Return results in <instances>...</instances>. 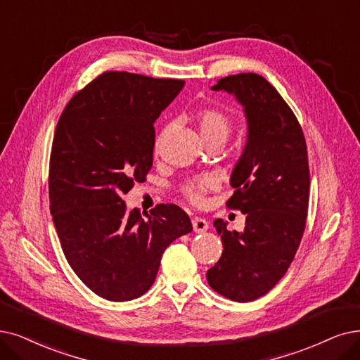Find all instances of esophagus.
Here are the masks:
<instances>
[{"label": "esophagus", "mask_w": 360, "mask_h": 360, "mask_svg": "<svg viewBox=\"0 0 360 360\" xmlns=\"http://www.w3.org/2000/svg\"><path fill=\"white\" fill-rule=\"evenodd\" d=\"M192 224H193V230H195L196 233H202V232H205V230L208 229V221L205 219H202V217H195L192 220Z\"/></svg>", "instance_id": "obj_1"}]
</instances>
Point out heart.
Masks as SVG:
<instances>
[{
    "instance_id": "obj_1",
    "label": "heart",
    "mask_w": 360,
    "mask_h": 360,
    "mask_svg": "<svg viewBox=\"0 0 360 360\" xmlns=\"http://www.w3.org/2000/svg\"><path fill=\"white\" fill-rule=\"evenodd\" d=\"M196 122L200 137H202L207 145L212 141L226 143L233 130V124L229 115L215 108H207L200 110L196 117ZM171 128L172 125L167 124L161 130V133L158 134L155 140V153H160L162 141ZM215 186H217V183H215V180L211 176H199L181 184L180 189L183 196L188 199L189 202H192L193 205H200L204 202L205 193L215 189Z\"/></svg>"
}]
</instances>
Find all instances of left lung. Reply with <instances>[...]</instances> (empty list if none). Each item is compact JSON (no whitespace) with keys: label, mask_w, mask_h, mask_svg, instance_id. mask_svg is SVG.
Instances as JSON below:
<instances>
[{"label":"left lung","mask_w":360,"mask_h":360,"mask_svg":"<svg viewBox=\"0 0 360 360\" xmlns=\"http://www.w3.org/2000/svg\"><path fill=\"white\" fill-rule=\"evenodd\" d=\"M212 90L233 93L245 106L248 141L230 177L235 192L226 207L247 219L242 233L214 221L223 252L207 281L215 292L247 303L283 278L300 247L310 195L307 146L295 113L262 75H229Z\"/></svg>","instance_id":"1"}]
</instances>
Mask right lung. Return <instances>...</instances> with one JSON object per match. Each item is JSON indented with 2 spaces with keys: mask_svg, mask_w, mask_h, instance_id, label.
Instances as JSON below:
<instances>
[{
  "mask_svg": "<svg viewBox=\"0 0 360 360\" xmlns=\"http://www.w3.org/2000/svg\"><path fill=\"white\" fill-rule=\"evenodd\" d=\"M183 85L108 70L72 96L57 121L49 165L53 223L72 270L109 301L145 294L165 248L192 230L174 204L156 205L145 219L122 200L146 180L153 122Z\"/></svg>",
  "mask_w": 360,
  "mask_h": 360,
  "instance_id": "1",
  "label": "right lung"
}]
</instances>
